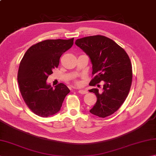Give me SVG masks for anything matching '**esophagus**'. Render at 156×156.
<instances>
[{
    "label": "esophagus",
    "mask_w": 156,
    "mask_h": 156,
    "mask_svg": "<svg viewBox=\"0 0 156 156\" xmlns=\"http://www.w3.org/2000/svg\"><path fill=\"white\" fill-rule=\"evenodd\" d=\"M87 91L86 90H78V93H80L81 94H87Z\"/></svg>",
    "instance_id": "esophagus-1"
}]
</instances>
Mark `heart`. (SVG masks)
Returning a JSON list of instances; mask_svg holds the SVG:
<instances>
[{
    "label": "heart",
    "mask_w": 156,
    "mask_h": 156,
    "mask_svg": "<svg viewBox=\"0 0 156 156\" xmlns=\"http://www.w3.org/2000/svg\"><path fill=\"white\" fill-rule=\"evenodd\" d=\"M76 84H78V82H76Z\"/></svg>",
    "instance_id": "b5f03b06"
}]
</instances>
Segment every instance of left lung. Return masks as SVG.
Wrapping results in <instances>:
<instances>
[{
	"mask_svg": "<svg viewBox=\"0 0 156 156\" xmlns=\"http://www.w3.org/2000/svg\"><path fill=\"white\" fill-rule=\"evenodd\" d=\"M75 44L90 58L92 79L90 86L105 82L101 93L98 88L89 90L97 98L90 112L102 118L112 115L123 104L130 90L133 72L129 55L117 43L103 35L76 39Z\"/></svg>",
	"mask_w": 156,
	"mask_h": 156,
	"instance_id": "8db88e82",
	"label": "left lung"
}]
</instances>
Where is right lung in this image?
<instances>
[{
  "label": "right lung",
  "mask_w": 156,
  "mask_h": 156,
  "mask_svg": "<svg viewBox=\"0 0 156 156\" xmlns=\"http://www.w3.org/2000/svg\"><path fill=\"white\" fill-rule=\"evenodd\" d=\"M74 44L69 39H47L29 48L20 62L17 80L28 108L39 117H48L60 110L70 90L63 83L53 88L46 80L58 68L59 58Z\"/></svg>",
  "instance_id": "obj_1"
}]
</instances>
